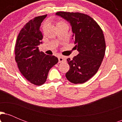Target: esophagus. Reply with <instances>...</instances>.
<instances>
[{"label":"esophagus","instance_id":"34e87169","mask_svg":"<svg viewBox=\"0 0 122 122\" xmlns=\"http://www.w3.org/2000/svg\"><path fill=\"white\" fill-rule=\"evenodd\" d=\"M58 61H59L60 63L63 62H65V59L64 57L62 56H60L58 57Z\"/></svg>","mask_w":122,"mask_h":122}]
</instances>
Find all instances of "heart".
<instances>
[{"label":"heart","instance_id":"1","mask_svg":"<svg viewBox=\"0 0 122 122\" xmlns=\"http://www.w3.org/2000/svg\"><path fill=\"white\" fill-rule=\"evenodd\" d=\"M66 23L65 22H63V21H58V22H57L56 25L57 26H60V25H66ZM45 26H46V24H45L44 27H45Z\"/></svg>","mask_w":122,"mask_h":122}]
</instances>
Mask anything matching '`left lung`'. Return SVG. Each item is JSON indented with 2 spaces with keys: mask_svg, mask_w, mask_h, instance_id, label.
Instances as JSON below:
<instances>
[{
  "mask_svg": "<svg viewBox=\"0 0 122 122\" xmlns=\"http://www.w3.org/2000/svg\"><path fill=\"white\" fill-rule=\"evenodd\" d=\"M56 15L68 21L79 54L67 59L70 69L66 79L73 84H82L94 76L100 68L106 51V42L99 25L89 15L80 12H57Z\"/></svg>",
  "mask_w": 122,
  "mask_h": 122,
  "instance_id": "8db88e82",
  "label": "left lung"
}]
</instances>
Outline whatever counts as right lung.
Segmentation results:
<instances>
[{
  "label": "right lung",
  "mask_w": 122,
  "mask_h": 122,
  "mask_svg": "<svg viewBox=\"0 0 122 122\" xmlns=\"http://www.w3.org/2000/svg\"><path fill=\"white\" fill-rule=\"evenodd\" d=\"M46 15L34 18L25 25L18 34L15 47V61L20 73L36 85L45 82L50 68L58 61L54 56L46 55L38 49L43 38L40 26Z\"/></svg>",
  "instance_id": "1"
}]
</instances>
